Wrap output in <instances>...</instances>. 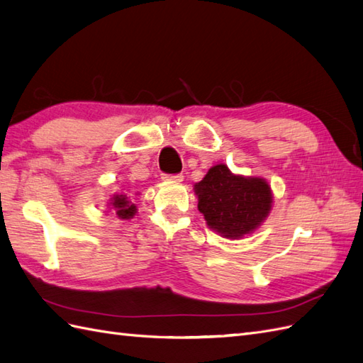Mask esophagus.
Listing matches in <instances>:
<instances>
[{"label": "esophagus", "mask_w": 363, "mask_h": 363, "mask_svg": "<svg viewBox=\"0 0 363 363\" xmlns=\"http://www.w3.org/2000/svg\"><path fill=\"white\" fill-rule=\"evenodd\" d=\"M162 179L173 181V182H181L184 179V176H182V173H178V174H162Z\"/></svg>", "instance_id": "34e87169"}]
</instances>
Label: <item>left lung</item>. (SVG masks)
<instances>
[{"mask_svg":"<svg viewBox=\"0 0 363 363\" xmlns=\"http://www.w3.org/2000/svg\"><path fill=\"white\" fill-rule=\"evenodd\" d=\"M198 208L207 225L228 239L252 233L272 210L270 185L261 178L233 174L225 164L211 167L194 185Z\"/></svg>","mask_w":363,"mask_h":363,"instance_id":"1","label":"left lung"}]
</instances>
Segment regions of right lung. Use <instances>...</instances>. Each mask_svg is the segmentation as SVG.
<instances>
[{"label":"right lung","instance_id":"add662e5","mask_svg":"<svg viewBox=\"0 0 363 363\" xmlns=\"http://www.w3.org/2000/svg\"><path fill=\"white\" fill-rule=\"evenodd\" d=\"M110 206L115 210L116 216L119 219H130L133 218L136 213V206L130 201L127 194H115V196L111 198Z\"/></svg>","mask_w":363,"mask_h":363}]
</instances>
